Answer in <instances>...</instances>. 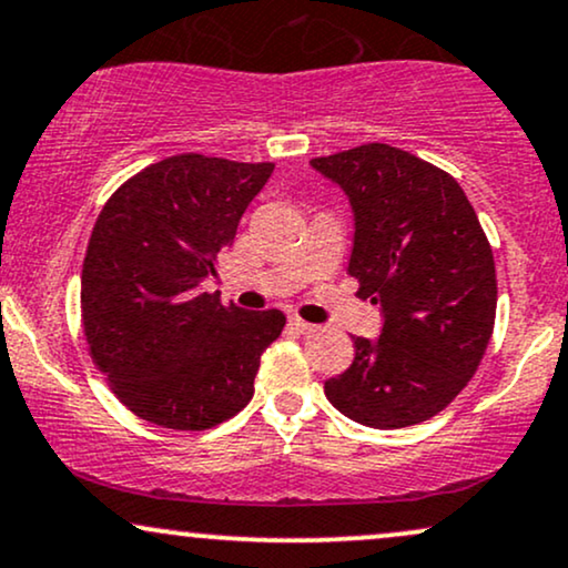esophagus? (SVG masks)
Here are the masks:
<instances>
[{"instance_id": "obj_1", "label": "esophagus", "mask_w": 568, "mask_h": 568, "mask_svg": "<svg viewBox=\"0 0 568 568\" xmlns=\"http://www.w3.org/2000/svg\"><path fill=\"white\" fill-rule=\"evenodd\" d=\"M288 323H291L293 331H296V333H302V336H306V333H314V331H317V325H312V323H304L302 317H291Z\"/></svg>"}]
</instances>
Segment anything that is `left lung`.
I'll return each mask as SVG.
<instances>
[{
  "mask_svg": "<svg viewBox=\"0 0 568 568\" xmlns=\"http://www.w3.org/2000/svg\"><path fill=\"white\" fill-rule=\"evenodd\" d=\"M312 166L349 197V275L384 312L381 336L354 338L349 371L325 381L327 402L371 428L434 418L474 378L495 327V256L479 216L447 172L384 142Z\"/></svg>",
  "mask_w": 568,
  "mask_h": 568,
  "instance_id": "8db88e82",
  "label": "left lung"
}]
</instances>
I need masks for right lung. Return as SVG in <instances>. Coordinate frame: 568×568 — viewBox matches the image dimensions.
I'll use <instances>...</instances> for the list:
<instances>
[{
  "label": "right lung",
  "instance_id": "obj_1",
  "mask_svg": "<svg viewBox=\"0 0 568 568\" xmlns=\"http://www.w3.org/2000/svg\"><path fill=\"white\" fill-rule=\"evenodd\" d=\"M272 169L180 153L102 206L81 270V323L92 362L136 418L206 432L254 396L285 314L224 306L201 285Z\"/></svg>",
  "mask_w": 568,
  "mask_h": 568
}]
</instances>
